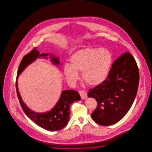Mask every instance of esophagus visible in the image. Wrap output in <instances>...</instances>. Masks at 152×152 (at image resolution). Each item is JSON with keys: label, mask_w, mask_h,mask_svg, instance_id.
<instances>
[{"label": "esophagus", "mask_w": 152, "mask_h": 152, "mask_svg": "<svg viewBox=\"0 0 152 152\" xmlns=\"http://www.w3.org/2000/svg\"><path fill=\"white\" fill-rule=\"evenodd\" d=\"M79 93H80V95L82 99H85L87 98V93H86L84 90H80L79 91Z\"/></svg>", "instance_id": "esophagus-1"}]
</instances>
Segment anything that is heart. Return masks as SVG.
Returning <instances> with one entry per match:
<instances>
[{"mask_svg": "<svg viewBox=\"0 0 152 152\" xmlns=\"http://www.w3.org/2000/svg\"><path fill=\"white\" fill-rule=\"evenodd\" d=\"M70 66H64L67 80L74 83L82 72L84 81L90 85H97L104 82L110 73L113 55L105 48H87L78 50L70 59Z\"/></svg>", "mask_w": 152, "mask_h": 152, "instance_id": "1", "label": "heart"}]
</instances>
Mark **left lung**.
Returning a JSON list of instances; mask_svg holds the SVG:
<instances>
[{
  "label": "left lung",
  "instance_id": "8db88e82",
  "mask_svg": "<svg viewBox=\"0 0 152 152\" xmlns=\"http://www.w3.org/2000/svg\"><path fill=\"white\" fill-rule=\"evenodd\" d=\"M139 78L134 57L128 52L119 56L106 80L88 93V96L95 98L98 104L91 115L93 121L106 126L123 118L134 102Z\"/></svg>",
  "mask_w": 152,
  "mask_h": 152
}]
</instances>
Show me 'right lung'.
<instances>
[{"label": "right lung", "mask_w": 152, "mask_h": 152, "mask_svg": "<svg viewBox=\"0 0 152 152\" xmlns=\"http://www.w3.org/2000/svg\"><path fill=\"white\" fill-rule=\"evenodd\" d=\"M37 48H34L31 51L26 54L21 60L17 72L16 79V90L17 96L19 99L20 104L22 110L27 116L31 119L34 123L48 131H59L66 127L68 124L70 118V105L75 101L80 100V96L78 91L73 90H65L62 92L58 102L55 107L50 111L45 113H38L32 111L25 105L22 99L18 89L17 78L18 75L23 70L28 66L39 57L48 56V54H39L37 50ZM49 57L51 61L55 65L59 64V57H56L53 54H50Z\"/></svg>", "instance_id": "add662e5"}]
</instances>
